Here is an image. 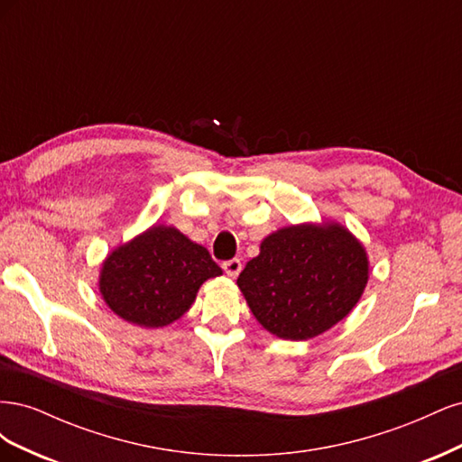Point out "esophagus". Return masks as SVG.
Listing matches in <instances>:
<instances>
[{"instance_id": "esophagus-1", "label": "esophagus", "mask_w": 462, "mask_h": 462, "mask_svg": "<svg viewBox=\"0 0 462 462\" xmlns=\"http://www.w3.org/2000/svg\"><path fill=\"white\" fill-rule=\"evenodd\" d=\"M221 268H223V272H226L229 277H236V275L241 273V270H243V263H241V260L233 258V260L223 262Z\"/></svg>"}]
</instances>
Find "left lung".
I'll return each instance as SVG.
<instances>
[{"mask_svg": "<svg viewBox=\"0 0 462 462\" xmlns=\"http://www.w3.org/2000/svg\"><path fill=\"white\" fill-rule=\"evenodd\" d=\"M370 275L366 248L337 221L300 223L268 235L236 285L263 329L306 341L339 324Z\"/></svg>", "mask_w": 462, "mask_h": 462, "instance_id": "left-lung-1", "label": "left lung"}]
</instances>
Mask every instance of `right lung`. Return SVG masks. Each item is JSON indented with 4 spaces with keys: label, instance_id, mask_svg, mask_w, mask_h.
Returning <instances> with one entry per match:
<instances>
[{
    "label": "right lung",
    "instance_id": "right-lung-1",
    "mask_svg": "<svg viewBox=\"0 0 462 462\" xmlns=\"http://www.w3.org/2000/svg\"><path fill=\"white\" fill-rule=\"evenodd\" d=\"M221 273L202 245L171 226H152L107 254L97 287L125 321L163 328L189 312L206 279Z\"/></svg>",
    "mask_w": 462,
    "mask_h": 462
}]
</instances>
